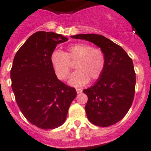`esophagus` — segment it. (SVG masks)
Listing matches in <instances>:
<instances>
[{
	"instance_id": "1",
	"label": "esophagus",
	"mask_w": 151,
	"mask_h": 151,
	"mask_svg": "<svg viewBox=\"0 0 151 151\" xmlns=\"http://www.w3.org/2000/svg\"><path fill=\"white\" fill-rule=\"evenodd\" d=\"M76 91H77V93H81L82 92V90L81 88H76Z\"/></svg>"
}]
</instances>
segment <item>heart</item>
<instances>
[{"label": "heart", "instance_id": "heart-1", "mask_svg": "<svg viewBox=\"0 0 151 151\" xmlns=\"http://www.w3.org/2000/svg\"><path fill=\"white\" fill-rule=\"evenodd\" d=\"M70 62L75 63L77 71L71 74L69 84L71 86H83L89 80L94 81L101 77L106 66L105 54L101 49L85 43L73 44L67 51L54 50L50 55V63L56 77L66 80L71 69Z\"/></svg>", "mask_w": 151, "mask_h": 151}]
</instances>
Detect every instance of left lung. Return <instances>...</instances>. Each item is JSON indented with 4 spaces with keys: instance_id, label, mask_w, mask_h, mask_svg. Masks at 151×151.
<instances>
[{
    "instance_id": "1",
    "label": "left lung",
    "mask_w": 151,
    "mask_h": 151,
    "mask_svg": "<svg viewBox=\"0 0 151 151\" xmlns=\"http://www.w3.org/2000/svg\"><path fill=\"white\" fill-rule=\"evenodd\" d=\"M101 47L106 58L104 72L94 85L83 90L88 100L85 111L89 121L99 127H109L124 117L135 91V71L132 60L121 46L96 34L71 36Z\"/></svg>"
}]
</instances>
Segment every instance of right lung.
I'll use <instances>...</instances> for the list:
<instances>
[{
  "label": "right lung",
  "mask_w": 151,
  "mask_h": 151,
  "mask_svg": "<svg viewBox=\"0 0 151 151\" xmlns=\"http://www.w3.org/2000/svg\"><path fill=\"white\" fill-rule=\"evenodd\" d=\"M67 40L52 32H37L14 56L11 79L16 101L25 118L40 129L62 125L77 96L75 88L57 78L50 63L56 45Z\"/></svg>",
  "instance_id": "1"
}]
</instances>
